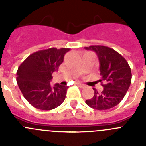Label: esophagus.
<instances>
[{
    "mask_svg": "<svg viewBox=\"0 0 146 146\" xmlns=\"http://www.w3.org/2000/svg\"><path fill=\"white\" fill-rule=\"evenodd\" d=\"M77 85L78 86V87H80V88H83V87H85V85L83 84H81V83H77Z\"/></svg>",
    "mask_w": 146,
    "mask_h": 146,
    "instance_id": "1",
    "label": "esophagus"
}]
</instances>
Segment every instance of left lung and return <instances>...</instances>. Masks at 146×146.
Segmentation results:
<instances>
[{
    "mask_svg": "<svg viewBox=\"0 0 146 146\" xmlns=\"http://www.w3.org/2000/svg\"><path fill=\"white\" fill-rule=\"evenodd\" d=\"M84 48L92 50L98 54L102 77L100 81L104 87L100 93L93 88L95 95L92 99L86 100V104L98 110L114 108L121 102L130 85L132 74L130 66L125 59L113 48L101 45Z\"/></svg>",
    "mask_w": 146,
    "mask_h": 146,
    "instance_id": "1",
    "label": "left lung"
}]
</instances>
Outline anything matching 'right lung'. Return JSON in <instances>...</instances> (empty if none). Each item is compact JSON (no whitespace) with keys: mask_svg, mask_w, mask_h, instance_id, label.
I'll list each match as a JSON object with an SVG mask.
<instances>
[{"mask_svg":"<svg viewBox=\"0 0 146 146\" xmlns=\"http://www.w3.org/2000/svg\"><path fill=\"white\" fill-rule=\"evenodd\" d=\"M68 48L54 47L29 55L18 68L16 81L25 99L34 108L51 110L59 107L66 97L68 86L51 87L52 74L58 71Z\"/></svg>","mask_w":146,"mask_h":146,"instance_id":"right-lung-1","label":"right lung"}]
</instances>
